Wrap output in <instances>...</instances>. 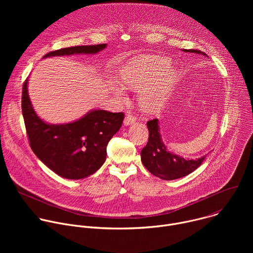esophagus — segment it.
<instances>
[{
  "instance_id": "esophagus-1",
  "label": "esophagus",
  "mask_w": 253,
  "mask_h": 253,
  "mask_svg": "<svg viewBox=\"0 0 253 253\" xmlns=\"http://www.w3.org/2000/svg\"><path fill=\"white\" fill-rule=\"evenodd\" d=\"M135 117L132 116V115H126L125 116V119H124V125L126 126H129L131 124H133L135 122Z\"/></svg>"
}]
</instances>
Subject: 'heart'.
Returning a JSON list of instances; mask_svg holds the SVG:
<instances>
[{"instance_id":"1","label":"heart","mask_w":253,"mask_h":253,"mask_svg":"<svg viewBox=\"0 0 253 253\" xmlns=\"http://www.w3.org/2000/svg\"><path fill=\"white\" fill-rule=\"evenodd\" d=\"M169 63L167 57L141 55L121 68L119 77L122 86L140 90L139 103L144 110L155 112L165 103L175 77V72L168 66ZM113 91L119 99H126L121 87L114 86Z\"/></svg>"}]
</instances>
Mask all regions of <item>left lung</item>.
Instances as JSON below:
<instances>
[{"instance_id":"1","label":"left lung","mask_w":253,"mask_h":253,"mask_svg":"<svg viewBox=\"0 0 253 253\" xmlns=\"http://www.w3.org/2000/svg\"><path fill=\"white\" fill-rule=\"evenodd\" d=\"M184 52L203 54L206 56L203 52L195 49H185ZM147 127L149 130V138L146 146L141 151V161L150 173L164 180H173L190 174L201 165L205 156L188 160L167 150L161 139L157 119L149 120Z\"/></svg>"}]
</instances>
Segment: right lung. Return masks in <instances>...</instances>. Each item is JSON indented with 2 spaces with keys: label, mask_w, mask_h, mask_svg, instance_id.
<instances>
[{
  "label": "right lung",
  "mask_w": 253,
  "mask_h": 253,
  "mask_svg": "<svg viewBox=\"0 0 253 253\" xmlns=\"http://www.w3.org/2000/svg\"><path fill=\"white\" fill-rule=\"evenodd\" d=\"M106 46L63 48L46 54L44 58L95 54ZM27 84L28 78L23 85L22 113L30 146L36 156L56 174L67 179H82L95 173L106 160L108 142L122 126L124 113L93 110L75 122L50 125L35 113Z\"/></svg>",
  "instance_id": "right-lung-1"
}]
</instances>
